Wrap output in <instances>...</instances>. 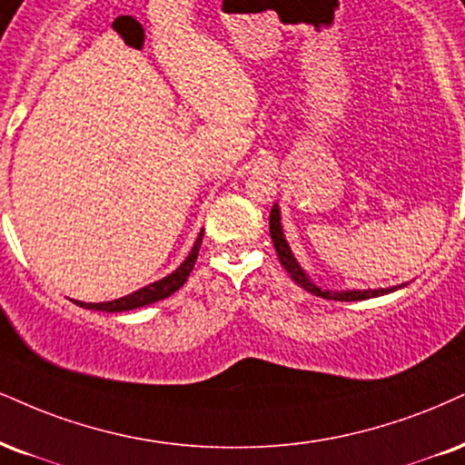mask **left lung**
<instances>
[{"label":"left lung","mask_w":465,"mask_h":465,"mask_svg":"<svg viewBox=\"0 0 465 465\" xmlns=\"http://www.w3.org/2000/svg\"><path fill=\"white\" fill-rule=\"evenodd\" d=\"M269 232H272L273 248L278 252V259L282 262V267L291 273V278L295 280L302 289H306L308 293L323 297V300H336V302H358V300H369V297H380L386 293H392V291L401 289V286H391V289H364V291H328L319 289L317 284L312 282L311 278L306 276V272L300 267V262L295 261L293 252H291L289 243H286V237L282 232V223H280V209L278 204L272 206V213H269Z\"/></svg>","instance_id":"left-lung-1"}]
</instances>
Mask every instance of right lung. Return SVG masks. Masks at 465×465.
Segmentation results:
<instances>
[{
  "mask_svg": "<svg viewBox=\"0 0 465 465\" xmlns=\"http://www.w3.org/2000/svg\"><path fill=\"white\" fill-rule=\"evenodd\" d=\"M203 232L200 231L196 243H193L192 252H189V256L185 261L181 262L179 267L174 269V272L170 273V276H165L162 280H157V282L144 286V289H137L135 293L131 295H124V297H118V300L114 302H101V303H84V302H74L77 306L82 308H88V311H103V312H124V311H134V308H142V306H148V303H154L159 300H165V297H170L174 291H179L183 284L187 282L189 273H192L193 265H196V259H198V252H200V243H203Z\"/></svg>",
  "mask_w": 465,
  "mask_h": 465,
  "instance_id": "1",
  "label": "right lung"
}]
</instances>
